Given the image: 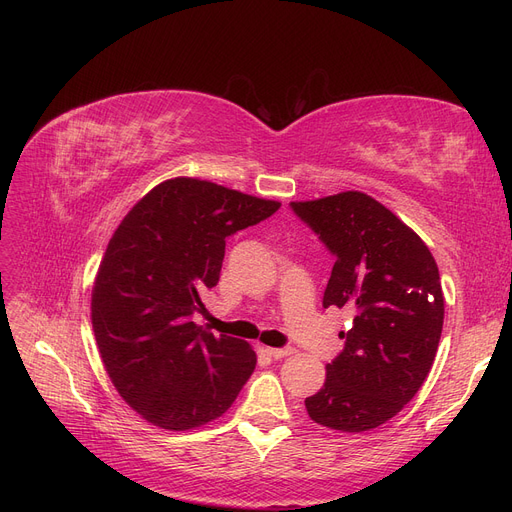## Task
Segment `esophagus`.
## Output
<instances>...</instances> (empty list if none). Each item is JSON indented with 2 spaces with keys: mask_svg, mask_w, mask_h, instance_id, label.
I'll return each mask as SVG.
<instances>
[{
  "mask_svg": "<svg viewBox=\"0 0 512 512\" xmlns=\"http://www.w3.org/2000/svg\"><path fill=\"white\" fill-rule=\"evenodd\" d=\"M267 355L274 357V359H284V357H290L294 353L292 346H284V348H265Z\"/></svg>",
  "mask_w": 512,
  "mask_h": 512,
  "instance_id": "obj_1",
  "label": "esophagus"
}]
</instances>
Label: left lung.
<instances>
[{"label":"left lung","mask_w":512,"mask_h":512,"mask_svg":"<svg viewBox=\"0 0 512 512\" xmlns=\"http://www.w3.org/2000/svg\"><path fill=\"white\" fill-rule=\"evenodd\" d=\"M334 257L324 307L353 311L326 382L305 400L309 417L340 432H367L417 394L434 365L444 324L436 259L375 199L348 191L290 203Z\"/></svg>","instance_id":"1"}]
</instances>
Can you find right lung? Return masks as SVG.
<instances>
[{"mask_svg":"<svg viewBox=\"0 0 512 512\" xmlns=\"http://www.w3.org/2000/svg\"><path fill=\"white\" fill-rule=\"evenodd\" d=\"M280 203L197 178L147 193L114 232L99 265L91 317L112 384L147 421L184 432L230 409L255 369L240 338L201 330V292L220 280L226 238Z\"/></svg>","mask_w":512,"mask_h":512,"instance_id":"add662e5","label":"right lung"}]
</instances>
